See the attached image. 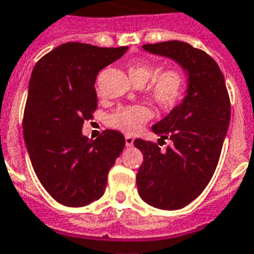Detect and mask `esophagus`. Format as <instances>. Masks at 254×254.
<instances>
[{
    "label": "esophagus",
    "mask_w": 254,
    "mask_h": 254,
    "mask_svg": "<svg viewBox=\"0 0 254 254\" xmlns=\"http://www.w3.org/2000/svg\"><path fill=\"white\" fill-rule=\"evenodd\" d=\"M133 142H134V138L132 136H125V144H127V146H132Z\"/></svg>",
    "instance_id": "obj_1"
}]
</instances>
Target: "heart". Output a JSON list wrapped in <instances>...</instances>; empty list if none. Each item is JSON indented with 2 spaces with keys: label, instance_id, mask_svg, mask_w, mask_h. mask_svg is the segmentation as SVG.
Wrapping results in <instances>:
<instances>
[{
  "label": "heart",
  "instance_id": "b5f03b06",
  "mask_svg": "<svg viewBox=\"0 0 254 254\" xmlns=\"http://www.w3.org/2000/svg\"><path fill=\"white\" fill-rule=\"evenodd\" d=\"M129 78L138 86L148 80V95L159 108H172L185 91L186 75L178 68L159 71L155 64L146 60H137L127 65ZM153 117V113L145 105H132L117 109L109 116V125L120 132L133 134L138 132L144 124Z\"/></svg>",
  "mask_w": 254,
  "mask_h": 254
}]
</instances>
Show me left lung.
<instances>
[{
  "label": "left lung",
  "instance_id": "left-lung-1",
  "mask_svg": "<svg viewBox=\"0 0 254 254\" xmlns=\"http://www.w3.org/2000/svg\"><path fill=\"white\" fill-rule=\"evenodd\" d=\"M142 48L175 60L189 76L185 99L152 127L172 145L163 152L155 142L134 140L144 156L136 176L141 199L156 208L179 210L213 178L230 124V99L222 71L204 51L178 40Z\"/></svg>",
  "mask_w": 254,
  "mask_h": 254
}]
</instances>
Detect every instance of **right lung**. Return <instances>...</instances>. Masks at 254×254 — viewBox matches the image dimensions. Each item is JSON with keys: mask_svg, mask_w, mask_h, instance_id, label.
Wrapping results in <instances>:
<instances>
[{"mask_svg": "<svg viewBox=\"0 0 254 254\" xmlns=\"http://www.w3.org/2000/svg\"><path fill=\"white\" fill-rule=\"evenodd\" d=\"M127 50L65 43L43 56L32 71L24 140L35 174L60 204L82 207L101 198L109 170L125 146L118 130H103L91 141L82 127L98 106L97 75Z\"/></svg>", "mask_w": 254, "mask_h": 254, "instance_id": "1", "label": "right lung"}]
</instances>
